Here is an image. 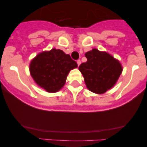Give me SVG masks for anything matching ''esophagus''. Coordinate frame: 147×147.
<instances>
[{"label": "esophagus", "instance_id": "34e87169", "mask_svg": "<svg viewBox=\"0 0 147 147\" xmlns=\"http://www.w3.org/2000/svg\"><path fill=\"white\" fill-rule=\"evenodd\" d=\"M77 63H78V65L79 66V65H80V64H81V61H80V59H78V61H77Z\"/></svg>", "mask_w": 147, "mask_h": 147}]
</instances>
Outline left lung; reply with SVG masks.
<instances>
[{
	"mask_svg": "<svg viewBox=\"0 0 147 147\" xmlns=\"http://www.w3.org/2000/svg\"><path fill=\"white\" fill-rule=\"evenodd\" d=\"M87 61L79 66L88 89L101 94L110 90L117 82L122 71L117 59L104 51L93 49L86 53Z\"/></svg>",
	"mask_w": 147,
	"mask_h": 147,
	"instance_id": "8db88e82",
	"label": "left lung"
}]
</instances>
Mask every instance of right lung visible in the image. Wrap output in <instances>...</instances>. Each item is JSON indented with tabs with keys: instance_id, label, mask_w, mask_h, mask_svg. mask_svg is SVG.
I'll list each match as a JSON object with an SVG mask.
<instances>
[{
	"instance_id": "obj_1",
	"label": "right lung",
	"mask_w": 147,
	"mask_h": 147,
	"mask_svg": "<svg viewBox=\"0 0 147 147\" xmlns=\"http://www.w3.org/2000/svg\"><path fill=\"white\" fill-rule=\"evenodd\" d=\"M77 67L69 55L54 48L38 54L30 63L29 70L38 86L53 93L61 89L70 70Z\"/></svg>"
}]
</instances>
